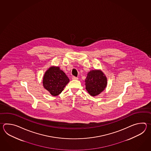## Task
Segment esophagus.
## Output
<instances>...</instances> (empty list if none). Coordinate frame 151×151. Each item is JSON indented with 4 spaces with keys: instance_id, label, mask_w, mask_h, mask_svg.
I'll return each instance as SVG.
<instances>
[{
    "instance_id": "esophagus-1",
    "label": "esophagus",
    "mask_w": 151,
    "mask_h": 151,
    "mask_svg": "<svg viewBox=\"0 0 151 151\" xmlns=\"http://www.w3.org/2000/svg\"><path fill=\"white\" fill-rule=\"evenodd\" d=\"M72 79H73V80H78V78L77 77L73 76V77H72Z\"/></svg>"
}]
</instances>
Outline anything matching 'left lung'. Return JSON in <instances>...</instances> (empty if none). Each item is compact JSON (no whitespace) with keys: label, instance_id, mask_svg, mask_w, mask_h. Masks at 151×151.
Returning <instances> with one entry per match:
<instances>
[{"label":"left lung","instance_id":"1","mask_svg":"<svg viewBox=\"0 0 151 151\" xmlns=\"http://www.w3.org/2000/svg\"><path fill=\"white\" fill-rule=\"evenodd\" d=\"M107 78L102 71L94 70L87 73L85 80L86 90L91 96H95L101 93L107 86Z\"/></svg>","mask_w":151,"mask_h":151}]
</instances>
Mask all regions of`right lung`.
I'll list each match as a JSON object with an SVG mask.
<instances>
[{
	"instance_id": "1",
	"label": "right lung",
	"mask_w": 151,
	"mask_h": 151,
	"mask_svg": "<svg viewBox=\"0 0 151 151\" xmlns=\"http://www.w3.org/2000/svg\"><path fill=\"white\" fill-rule=\"evenodd\" d=\"M70 80L59 67L51 66L45 72L43 86L53 96H57L64 90Z\"/></svg>"
}]
</instances>
